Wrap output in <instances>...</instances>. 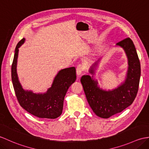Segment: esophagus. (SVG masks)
I'll return each mask as SVG.
<instances>
[{
    "label": "esophagus",
    "instance_id": "esophagus-1",
    "mask_svg": "<svg viewBox=\"0 0 149 149\" xmlns=\"http://www.w3.org/2000/svg\"><path fill=\"white\" fill-rule=\"evenodd\" d=\"M85 70V66L83 64H79L77 67V74L78 75L82 74L83 72Z\"/></svg>",
    "mask_w": 149,
    "mask_h": 149
}]
</instances>
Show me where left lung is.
<instances>
[{
    "label": "left lung",
    "instance_id": "obj_1",
    "mask_svg": "<svg viewBox=\"0 0 149 149\" xmlns=\"http://www.w3.org/2000/svg\"><path fill=\"white\" fill-rule=\"evenodd\" d=\"M117 45L123 48L128 58L129 68L124 84L113 91H105L98 87L97 82L89 75H83L81 79L89 106L96 116L104 119L121 112L132 104L139 87L140 63L132 40L127 37ZM93 72L91 70V73Z\"/></svg>",
    "mask_w": 149,
    "mask_h": 149
}]
</instances>
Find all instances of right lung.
<instances>
[{
  "instance_id": "1",
  "label": "right lung",
  "mask_w": 149,
  "mask_h": 149,
  "mask_svg": "<svg viewBox=\"0 0 149 149\" xmlns=\"http://www.w3.org/2000/svg\"><path fill=\"white\" fill-rule=\"evenodd\" d=\"M24 40L25 39H22L16 45L11 67L12 82L17 100L21 107L34 116L39 118H57L62 113L68 89L76 80L75 68H67L59 72L52 87L46 93L37 95L32 91H25L19 82L16 73L18 48Z\"/></svg>"
}]
</instances>
